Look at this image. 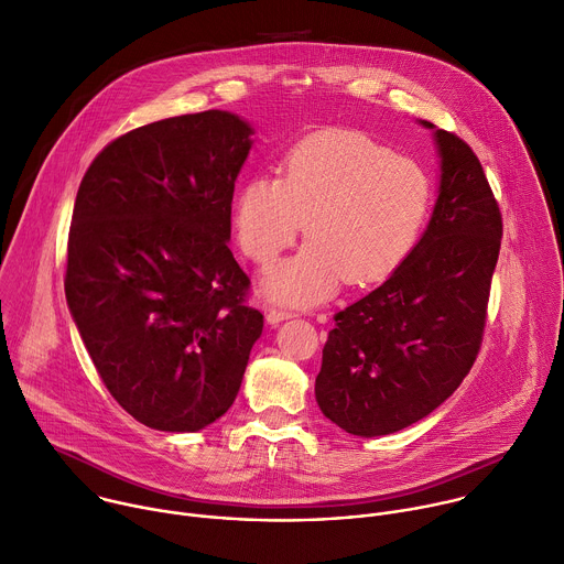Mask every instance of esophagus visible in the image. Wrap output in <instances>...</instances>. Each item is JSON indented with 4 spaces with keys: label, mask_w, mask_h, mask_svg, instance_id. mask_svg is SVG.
<instances>
[{
    "label": "esophagus",
    "mask_w": 564,
    "mask_h": 564,
    "mask_svg": "<svg viewBox=\"0 0 564 564\" xmlns=\"http://www.w3.org/2000/svg\"><path fill=\"white\" fill-rule=\"evenodd\" d=\"M289 317H293V313H291V311H282V308H267V322H269V324H278V322L289 319Z\"/></svg>",
    "instance_id": "34e87169"
}]
</instances>
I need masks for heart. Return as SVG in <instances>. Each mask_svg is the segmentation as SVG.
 Listing matches in <instances>:
<instances>
[{
	"mask_svg": "<svg viewBox=\"0 0 564 564\" xmlns=\"http://www.w3.org/2000/svg\"><path fill=\"white\" fill-rule=\"evenodd\" d=\"M422 164L358 131L313 133L289 149L280 177H249L234 206L242 253L269 267L304 229L311 240L262 282L269 297L308 306L347 280L367 286L389 278L415 249L431 208Z\"/></svg>",
	"mask_w": 564,
	"mask_h": 564,
	"instance_id": "b5f03b06",
	"label": "heart"
}]
</instances>
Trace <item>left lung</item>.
Segmentation results:
<instances>
[{
	"label": "left lung",
	"instance_id": "8db88e82",
	"mask_svg": "<svg viewBox=\"0 0 564 564\" xmlns=\"http://www.w3.org/2000/svg\"><path fill=\"white\" fill-rule=\"evenodd\" d=\"M435 142L440 195L422 240L382 286L335 313L322 351L315 400L354 435L395 433L429 415L482 345L502 215L471 147L444 129Z\"/></svg>",
	"mask_w": 564,
	"mask_h": 564
}]
</instances>
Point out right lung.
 Instances as JSON below:
<instances>
[{"mask_svg":"<svg viewBox=\"0 0 564 564\" xmlns=\"http://www.w3.org/2000/svg\"><path fill=\"white\" fill-rule=\"evenodd\" d=\"M251 133L227 110L140 127L97 153L75 197L68 308L108 393L158 431L227 413L262 335L227 245Z\"/></svg>","mask_w":564,"mask_h":564,"instance_id":"add662e5","label":"right lung"}]
</instances>
